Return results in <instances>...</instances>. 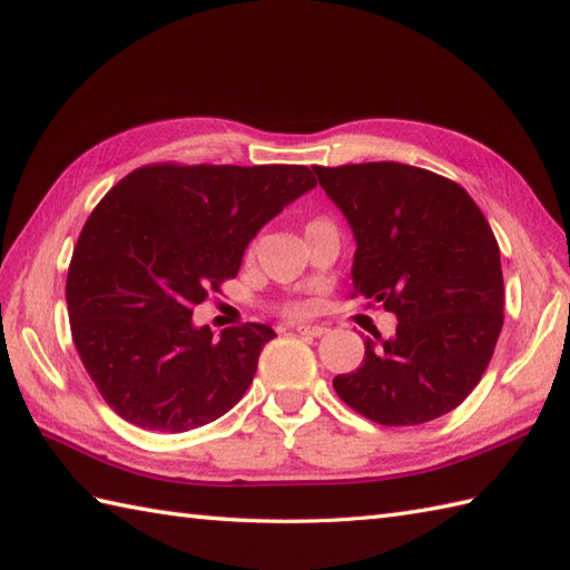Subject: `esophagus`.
Wrapping results in <instances>:
<instances>
[{"label":"esophagus","mask_w":570,"mask_h":570,"mask_svg":"<svg viewBox=\"0 0 570 570\" xmlns=\"http://www.w3.org/2000/svg\"><path fill=\"white\" fill-rule=\"evenodd\" d=\"M296 333L303 337H323L325 327L323 325H298Z\"/></svg>","instance_id":"esophagus-1"}]
</instances>
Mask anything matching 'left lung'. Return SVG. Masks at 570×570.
I'll return each instance as SVG.
<instances>
[{
	"label": "left lung",
	"instance_id": "1",
	"mask_svg": "<svg viewBox=\"0 0 570 570\" xmlns=\"http://www.w3.org/2000/svg\"><path fill=\"white\" fill-rule=\"evenodd\" d=\"M354 235V294L399 317L364 340V362L333 379L379 425H422L479 386L502 330L500 249L473 198L401 163L313 167Z\"/></svg>",
	"mask_w": 570,
	"mask_h": 570
}]
</instances>
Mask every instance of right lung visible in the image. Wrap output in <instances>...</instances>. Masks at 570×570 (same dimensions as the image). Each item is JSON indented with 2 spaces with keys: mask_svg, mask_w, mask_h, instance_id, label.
<instances>
[{
  "mask_svg": "<svg viewBox=\"0 0 570 570\" xmlns=\"http://www.w3.org/2000/svg\"><path fill=\"white\" fill-rule=\"evenodd\" d=\"M303 165H150L91 210L72 253V340L104 401L150 432L204 428L243 399L269 325L218 337L194 306L240 272L247 245L308 194Z\"/></svg>",
  "mask_w": 570,
  "mask_h": 570,
  "instance_id": "obj_1",
  "label": "right lung"
}]
</instances>
